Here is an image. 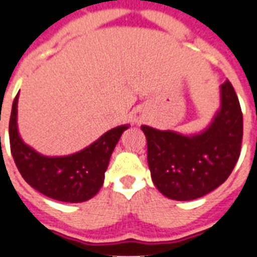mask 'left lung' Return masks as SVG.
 I'll return each mask as SVG.
<instances>
[{
  "instance_id": "8db88e82",
  "label": "left lung",
  "mask_w": 257,
  "mask_h": 257,
  "mask_svg": "<svg viewBox=\"0 0 257 257\" xmlns=\"http://www.w3.org/2000/svg\"><path fill=\"white\" fill-rule=\"evenodd\" d=\"M153 184L168 199L188 201L208 195L228 179L239 160L243 113L229 81L220 85V108L199 133L181 135L141 125Z\"/></svg>"
}]
</instances>
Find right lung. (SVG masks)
Wrapping results in <instances>:
<instances>
[{
    "label": "right lung",
    "mask_w": 257,
    "mask_h": 257,
    "mask_svg": "<svg viewBox=\"0 0 257 257\" xmlns=\"http://www.w3.org/2000/svg\"><path fill=\"white\" fill-rule=\"evenodd\" d=\"M18 94L12 106L9 139L12 156L24 180L36 191L58 201L82 203L92 199L102 187L113 149L129 125L110 129L73 155L44 156L25 144L18 133Z\"/></svg>",
    "instance_id": "obj_1"
}]
</instances>
